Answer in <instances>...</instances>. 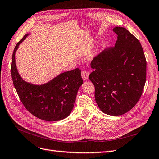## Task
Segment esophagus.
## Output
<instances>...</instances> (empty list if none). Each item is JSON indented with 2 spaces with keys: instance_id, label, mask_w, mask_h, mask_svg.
Wrapping results in <instances>:
<instances>
[{
  "instance_id": "esophagus-1",
  "label": "esophagus",
  "mask_w": 159,
  "mask_h": 159,
  "mask_svg": "<svg viewBox=\"0 0 159 159\" xmlns=\"http://www.w3.org/2000/svg\"><path fill=\"white\" fill-rule=\"evenodd\" d=\"M81 77H82L83 80H88L89 78V73L86 70H83L81 71Z\"/></svg>"
}]
</instances>
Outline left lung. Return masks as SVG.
<instances>
[{
	"instance_id": "1",
	"label": "left lung",
	"mask_w": 159,
	"mask_h": 159,
	"mask_svg": "<svg viewBox=\"0 0 159 159\" xmlns=\"http://www.w3.org/2000/svg\"><path fill=\"white\" fill-rule=\"evenodd\" d=\"M113 48L103 50L91 63L89 80L99 108L113 116L128 112L140 99L146 81L147 62L140 42L125 28L115 26Z\"/></svg>"
}]
</instances>
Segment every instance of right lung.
<instances>
[{
  "instance_id": "add662e5",
  "label": "right lung",
  "mask_w": 159,
  "mask_h": 159,
  "mask_svg": "<svg viewBox=\"0 0 159 159\" xmlns=\"http://www.w3.org/2000/svg\"><path fill=\"white\" fill-rule=\"evenodd\" d=\"M30 34L17 43L12 54L11 75L22 103L35 117L46 121H57L68 117L74 108L77 93L84 81L81 70L76 68L61 73L41 85L29 83L19 74L15 54L19 45Z\"/></svg>"
}]
</instances>
